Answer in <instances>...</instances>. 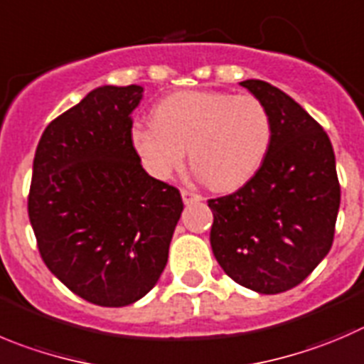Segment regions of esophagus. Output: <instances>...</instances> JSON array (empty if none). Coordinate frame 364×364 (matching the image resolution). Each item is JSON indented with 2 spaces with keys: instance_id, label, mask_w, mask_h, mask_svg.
Instances as JSON below:
<instances>
[{
  "instance_id": "obj_1",
  "label": "esophagus",
  "mask_w": 364,
  "mask_h": 364,
  "mask_svg": "<svg viewBox=\"0 0 364 364\" xmlns=\"http://www.w3.org/2000/svg\"><path fill=\"white\" fill-rule=\"evenodd\" d=\"M181 198H183V203H185V205H192V203H198L203 199L199 193L192 192V190H185V188L181 190Z\"/></svg>"
}]
</instances>
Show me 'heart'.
I'll return each mask as SVG.
<instances>
[{
  "instance_id": "b5f03b06",
  "label": "heart",
  "mask_w": 364,
  "mask_h": 364,
  "mask_svg": "<svg viewBox=\"0 0 364 364\" xmlns=\"http://www.w3.org/2000/svg\"><path fill=\"white\" fill-rule=\"evenodd\" d=\"M273 124L257 97L224 91H178L152 109V125H136L131 141L149 174L171 179L190 163L215 190L250 181L269 152Z\"/></svg>"
}]
</instances>
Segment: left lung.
I'll use <instances>...</instances> for the list:
<instances>
[{
	"label": "left lung",
	"mask_w": 364,
	"mask_h": 364,
	"mask_svg": "<svg viewBox=\"0 0 364 364\" xmlns=\"http://www.w3.org/2000/svg\"><path fill=\"white\" fill-rule=\"evenodd\" d=\"M240 86L269 111L273 136L257 174L237 192L210 199V244L224 273L260 294L296 287L327 257L334 240L339 190L327 132L278 87Z\"/></svg>",
	"instance_id": "1"
}]
</instances>
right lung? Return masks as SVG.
<instances>
[{"label":"right lung","instance_id":"add662e5","mask_svg":"<svg viewBox=\"0 0 364 364\" xmlns=\"http://www.w3.org/2000/svg\"><path fill=\"white\" fill-rule=\"evenodd\" d=\"M144 87L102 86L44 129L28 217L46 267L86 301L124 307L161 277L183 212L176 186L151 178L131 141Z\"/></svg>","mask_w":364,"mask_h":364}]
</instances>
